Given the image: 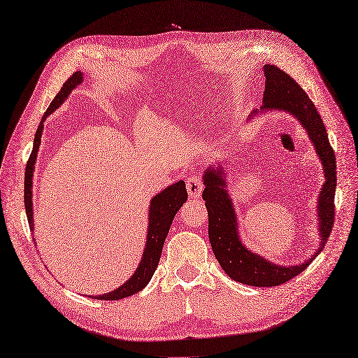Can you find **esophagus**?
Listing matches in <instances>:
<instances>
[{
  "instance_id": "obj_1",
  "label": "esophagus",
  "mask_w": 358,
  "mask_h": 358,
  "mask_svg": "<svg viewBox=\"0 0 358 358\" xmlns=\"http://www.w3.org/2000/svg\"><path fill=\"white\" fill-rule=\"evenodd\" d=\"M186 189H188L189 196L199 198L202 194V180L199 176H191L186 179Z\"/></svg>"
}]
</instances>
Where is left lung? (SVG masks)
Wrapping results in <instances>:
<instances>
[{"instance_id":"8db88e82","label":"left lung","mask_w":358,"mask_h":358,"mask_svg":"<svg viewBox=\"0 0 358 358\" xmlns=\"http://www.w3.org/2000/svg\"><path fill=\"white\" fill-rule=\"evenodd\" d=\"M265 92L262 108L253 110L249 121L259 113L278 110L292 115L304 128L310 138L316 155L322 163L325 182L317 198V230L319 248L309 259L297 265H278L265 259L261 255L246 248L241 239L239 220L234 211L233 201L227 191V173L220 162L210 166L203 173L206 189L202 198L208 211V236L215 259L226 274L246 285L275 287L297 277L310 265L325 248L334 224V198L336 188V162L334 150L328 140V132L313 101L299 84L275 65H264Z\"/></svg>"}]
</instances>
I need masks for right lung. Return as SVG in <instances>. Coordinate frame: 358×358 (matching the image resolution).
<instances>
[{"label": "right lung", "instance_id": "add662e5", "mask_svg": "<svg viewBox=\"0 0 358 358\" xmlns=\"http://www.w3.org/2000/svg\"><path fill=\"white\" fill-rule=\"evenodd\" d=\"M80 83H83V73L80 71L74 73L64 83L61 92L55 96L52 103L49 105V108L43 113L42 121L35 135V141H33V150L29 157V162L26 164V173H24V207H26L29 227L31 231L35 230V223H33V201H31L33 172H35V164H36L38 151H39L41 138L43 132V122L46 121V117L50 113L55 112L64 103V100L68 97V94H70L71 90H74ZM186 199H188V192H186L183 180L172 183L170 186H167V188H164L162 192L152 196V199L150 201V208H148L147 239H145V246H144L140 265L134 271L132 277L128 278L121 287H117L116 290L100 294V296H89V297H93L97 300H121L124 297H129L143 290V288L150 282L152 274H155V271L160 261V255L163 250V245L166 241V236L169 233L170 224H172L176 213L180 210V207L183 206V202H186Z\"/></svg>", "mask_w": 358, "mask_h": 358}]
</instances>
